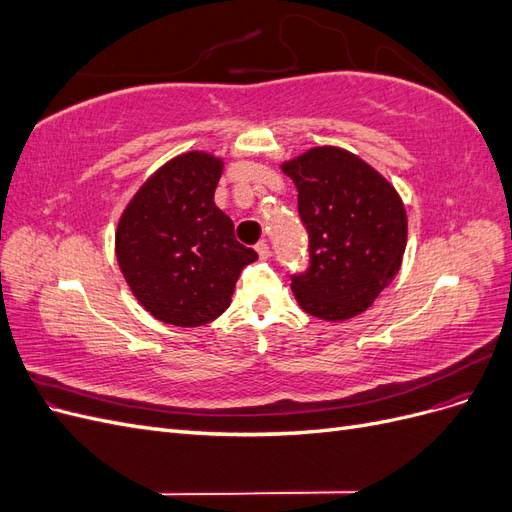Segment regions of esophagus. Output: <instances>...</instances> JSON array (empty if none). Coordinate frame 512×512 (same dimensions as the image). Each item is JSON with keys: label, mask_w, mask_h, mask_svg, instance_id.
Listing matches in <instances>:
<instances>
[{"label": "esophagus", "mask_w": 512, "mask_h": 512, "mask_svg": "<svg viewBox=\"0 0 512 512\" xmlns=\"http://www.w3.org/2000/svg\"><path fill=\"white\" fill-rule=\"evenodd\" d=\"M256 252H258V258H260V260H267V258L271 256V247H269L267 241H260V243L256 245Z\"/></svg>", "instance_id": "1"}]
</instances>
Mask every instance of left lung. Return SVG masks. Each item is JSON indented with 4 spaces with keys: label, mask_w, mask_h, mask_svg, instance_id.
<instances>
[{
    "label": "left lung",
    "mask_w": 512,
    "mask_h": 512,
    "mask_svg": "<svg viewBox=\"0 0 512 512\" xmlns=\"http://www.w3.org/2000/svg\"><path fill=\"white\" fill-rule=\"evenodd\" d=\"M299 192L309 267L292 275L303 312L339 322L363 314L401 267L408 218L376 168L339 147H314L282 164Z\"/></svg>",
    "instance_id": "8db88e82"
}]
</instances>
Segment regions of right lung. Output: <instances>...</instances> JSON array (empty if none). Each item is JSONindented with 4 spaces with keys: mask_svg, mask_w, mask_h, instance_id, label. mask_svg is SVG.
<instances>
[{
    "mask_svg": "<svg viewBox=\"0 0 512 512\" xmlns=\"http://www.w3.org/2000/svg\"><path fill=\"white\" fill-rule=\"evenodd\" d=\"M224 162L188 151L158 168L121 213L115 254L147 312L175 327H200L230 305L239 273L258 258L215 207Z\"/></svg>",
    "mask_w": 512,
    "mask_h": 512,
    "instance_id": "1",
    "label": "right lung"
}]
</instances>
